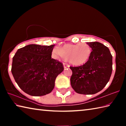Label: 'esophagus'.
<instances>
[{
	"mask_svg": "<svg viewBox=\"0 0 126 126\" xmlns=\"http://www.w3.org/2000/svg\"><path fill=\"white\" fill-rule=\"evenodd\" d=\"M64 69H67V68H68L69 67V65L67 64H65V63H64Z\"/></svg>",
	"mask_w": 126,
	"mask_h": 126,
	"instance_id": "34e87169",
	"label": "esophagus"
}]
</instances>
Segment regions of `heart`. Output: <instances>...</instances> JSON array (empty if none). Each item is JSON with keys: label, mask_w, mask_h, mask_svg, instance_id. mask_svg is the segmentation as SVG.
<instances>
[{"label": "heart", "mask_w": 126, "mask_h": 126, "mask_svg": "<svg viewBox=\"0 0 126 126\" xmlns=\"http://www.w3.org/2000/svg\"><path fill=\"white\" fill-rule=\"evenodd\" d=\"M91 52V47L86 43L67 44L55 51L56 54L76 65L86 63L90 58Z\"/></svg>", "instance_id": "b5f03b06"}]
</instances>
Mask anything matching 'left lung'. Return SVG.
<instances>
[{
  "mask_svg": "<svg viewBox=\"0 0 126 126\" xmlns=\"http://www.w3.org/2000/svg\"><path fill=\"white\" fill-rule=\"evenodd\" d=\"M91 48L88 61L79 67H70L72 87L82 94H93L101 91L109 81L112 72V55L99 42L87 43Z\"/></svg>",
  "mask_w": 126,
  "mask_h": 126,
  "instance_id": "left-lung-1",
  "label": "left lung"
}]
</instances>
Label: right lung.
Wrapping results in <instances>:
<instances>
[{
	"label": "right lung",
	"instance_id": "1",
	"mask_svg": "<svg viewBox=\"0 0 126 126\" xmlns=\"http://www.w3.org/2000/svg\"><path fill=\"white\" fill-rule=\"evenodd\" d=\"M55 45L29 44L19 49L13 58L12 73L20 89L32 96L50 93L63 64L52 58Z\"/></svg>",
	"mask_w": 126,
	"mask_h": 126
}]
</instances>
